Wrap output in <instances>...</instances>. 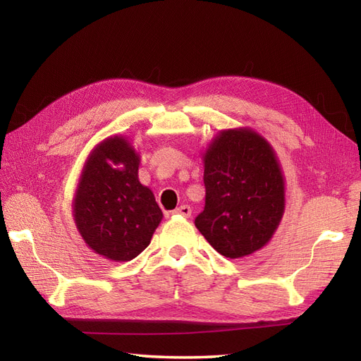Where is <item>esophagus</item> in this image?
Segmentation results:
<instances>
[{
    "instance_id": "esophagus-1",
    "label": "esophagus",
    "mask_w": 361,
    "mask_h": 361,
    "mask_svg": "<svg viewBox=\"0 0 361 361\" xmlns=\"http://www.w3.org/2000/svg\"><path fill=\"white\" fill-rule=\"evenodd\" d=\"M173 214L176 215H182V216H191V207L188 204H180L179 207H176V209L173 211Z\"/></svg>"
}]
</instances>
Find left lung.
<instances>
[{
	"label": "left lung",
	"mask_w": 361,
	"mask_h": 361,
	"mask_svg": "<svg viewBox=\"0 0 361 361\" xmlns=\"http://www.w3.org/2000/svg\"><path fill=\"white\" fill-rule=\"evenodd\" d=\"M204 209L195 227L228 259L269 243L285 214V176L274 149L251 128L224 129L203 152Z\"/></svg>",
	"instance_id": "8db88e82"
}]
</instances>
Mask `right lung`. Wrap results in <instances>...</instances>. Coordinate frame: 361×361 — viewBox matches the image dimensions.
I'll use <instances>...</instances> for the list:
<instances>
[{
    "label": "right lung",
    "instance_id": "right-lung-1",
    "mask_svg": "<svg viewBox=\"0 0 361 361\" xmlns=\"http://www.w3.org/2000/svg\"><path fill=\"white\" fill-rule=\"evenodd\" d=\"M140 155L129 140H102L87 157L72 212L84 243L111 262L137 257L162 220L155 195L138 180Z\"/></svg>",
    "mask_w": 361,
    "mask_h": 361
}]
</instances>
